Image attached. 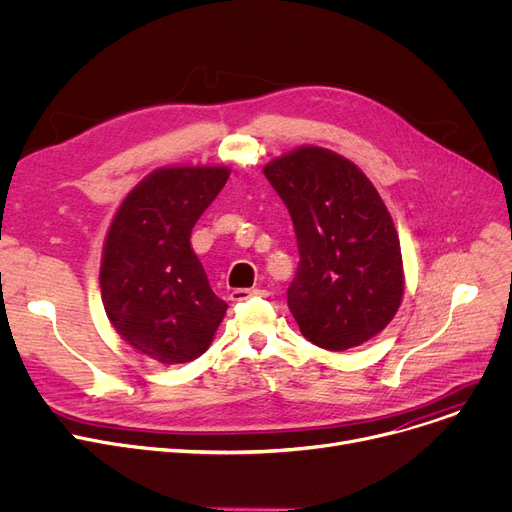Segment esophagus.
<instances>
[{
	"instance_id": "34e87169",
	"label": "esophagus",
	"mask_w": 512,
	"mask_h": 512,
	"mask_svg": "<svg viewBox=\"0 0 512 512\" xmlns=\"http://www.w3.org/2000/svg\"><path fill=\"white\" fill-rule=\"evenodd\" d=\"M256 295H266L264 289H233L231 291V302H246V299L250 297H256Z\"/></svg>"
}]
</instances>
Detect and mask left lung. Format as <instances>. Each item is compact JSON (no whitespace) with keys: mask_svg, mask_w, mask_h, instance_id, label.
Here are the masks:
<instances>
[{"mask_svg":"<svg viewBox=\"0 0 512 512\" xmlns=\"http://www.w3.org/2000/svg\"><path fill=\"white\" fill-rule=\"evenodd\" d=\"M264 175L295 229L287 306L302 335L328 351L370 341L403 297L399 235L380 194L362 169L320 146L291 150Z\"/></svg>","mask_w":512,"mask_h":512,"instance_id":"8db88e82","label":"left lung"}]
</instances>
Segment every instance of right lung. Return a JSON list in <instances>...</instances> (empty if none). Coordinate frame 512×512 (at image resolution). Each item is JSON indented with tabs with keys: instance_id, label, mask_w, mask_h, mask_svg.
Listing matches in <instances>:
<instances>
[{
	"instance_id": "right-lung-1",
	"label": "right lung",
	"mask_w": 512,
	"mask_h": 512,
	"mask_svg": "<svg viewBox=\"0 0 512 512\" xmlns=\"http://www.w3.org/2000/svg\"><path fill=\"white\" fill-rule=\"evenodd\" d=\"M227 177V167L157 169L126 196L105 239V312L119 337L165 366L202 355L227 312L190 246Z\"/></svg>"
}]
</instances>
